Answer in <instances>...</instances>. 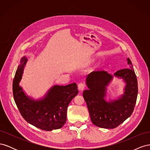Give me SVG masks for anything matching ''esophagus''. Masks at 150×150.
Instances as JSON below:
<instances>
[{
    "label": "esophagus",
    "mask_w": 150,
    "mask_h": 150,
    "mask_svg": "<svg viewBox=\"0 0 150 150\" xmlns=\"http://www.w3.org/2000/svg\"><path fill=\"white\" fill-rule=\"evenodd\" d=\"M85 88H86V84H85V83H79V84H78V88H79V90L82 91V90H83Z\"/></svg>",
    "instance_id": "obj_1"
}]
</instances>
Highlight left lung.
Listing matches in <instances>:
<instances>
[{
	"mask_svg": "<svg viewBox=\"0 0 150 150\" xmlns=\"http://www.w3.org/2000/svg\"><path fill=\"white\" fill-rule=\"evenodd\" d=\"M128 64L132 65L129 58ZM115 75L123 78L126 83L121 98L112 102L104 100L106 86L112 79L106 71H93L86 79L89 89L83 91L93 123L103 128L112 129L118 126L132 114L138 95V81L133 66L117 71Z\"/></svg>",
	"mask_w": 150,
	"mask_h": 150,
	"instance_id": "1",
	"label": "left lung"
}]
</instances>
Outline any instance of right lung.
Listing matches in <instances>:
<instances>
[{"instance_id":"right-lung-1","label":"right lung","mask_w":150,"mask_h":150,"mask_svg":"<svg viewBox=\"0 0 150 150\" xmlns=\"http://www.w3.org/2000/svg\"><path fill=\"white\" fill-rule=\"evenodd\" d=\"M27 58L21 59L13 80V96L16 105L24 119L37 128L51 131L61 128L66 122L67 108L78 93L76 83L66 86L56 85L40 101H34L24 94L19 86Z\"/></svg>"}]
</instances>
